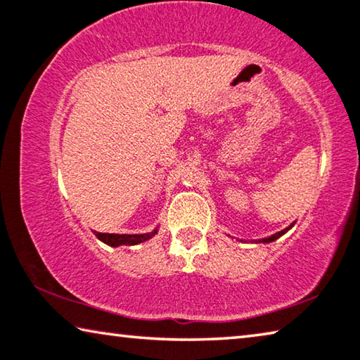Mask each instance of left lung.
Instances as JSON below:
<instances>
[{
    "mask_svg": "<svg viewBox=\"0 0 360 360\" xmlns=\"http://www.w3.org/2000/svg\"><path fill=\"white\" fill-rule=\"evenodd\" d=\"M292 225H295V224H291L290 226H286L285 230H281V231H276V233H274L272 236H269V238H262V240H259L257 243H272V241H275V240H278V238H280L281 235H285L286 231H288Z\"/></svg>",
    "mask_w": 360,
    "mask_h": 360,
    "instance_id": "left-lung-1",
    "label": "left lung"
}]
</instances>
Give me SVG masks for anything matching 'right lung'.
Returning <instances> with one entry per match:
<instances>
[{"label":"right lung","instance_id":"obj_1","mask_svg":"<svg viewBox=\"0 0 360 360\" xmlns=\"http://www.w3.org/2000/svg\"><path fill=\"white\" fill-rule=\"evenodd\" d=\"M158 233V229H154L149 233H138V235H119V233H98L95 231V235L99 241L106 243V245L117 248V246H131V245H140L143 241H148L149 238H153Z\"/></svg>","mask_w":360,"mask_h":360}]
</instances>
